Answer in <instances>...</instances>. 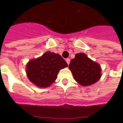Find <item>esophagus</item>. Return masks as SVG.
<instances>
[{
	"label": "esophagus",
	"mask_w": 123,
	"mask_h": 123,
	"mask_svg": "<svg viewBox=\"0 0 123 123\" xmlns=\"http://www.w3.org/2000/svg\"><path fill=\"white\" fill-rule=\"evenodd\" d=\"M66 62L68 64V65H69V62H70V59H69V58H67V59H66Z\"/></svg>",
	"instance_id": "obj_1"
}]
</instances>
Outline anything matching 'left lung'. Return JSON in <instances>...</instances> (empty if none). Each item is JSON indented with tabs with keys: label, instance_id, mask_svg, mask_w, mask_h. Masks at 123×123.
Listing matches in <instances>:
<instances>
[{
	"label": "left lung",
	"instance_id": "1",
	"mask_svg": "<svg viewBox=\"0 0 123 123\" xmlns=\"http://www.w3.org/2000/svg\"><path fill=\"white\" fill-rule=\"evenodd\" d=\"M75 81L83 86H87L97 82L101 77V67L83 53L75 55L69 65Z\"/></svg>",
	"mask_w": 123,
	"mask_h": 123
}]
</instances>
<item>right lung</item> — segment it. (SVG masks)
<instances>
[{"instance_id":"right-lung-1","label":"right lung","mask_w":123,"mask_h":123,"mask_svg":"<svg viewBox=\"0 0 123 123\" xmlns=\"http://www.w3.org/2000/svg\"><path fill=\"white\" fill-rule=\"evenodd\" d=\"M67 66L60 55L46 52L42 56L27 63L26 73L34 85L39 87H48L55 81L59 70Z\"/></svg>"}]
</instances>
